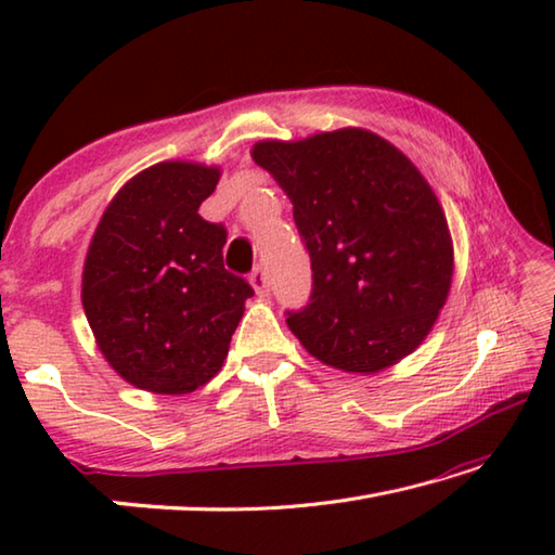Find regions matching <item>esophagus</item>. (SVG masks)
I'll return each mask as SVG.
<instances>
[{"mask_svg":"<svg viewBox=\"0 0 555 555\" xmlns=\"http://www.w3.org/2000/svg\"><path fill=\"white\" fill-rule=\"evenodd\" d=\"M249 281H251V286H255L257 294H261V296L269 294V279H267V269L264 267L257 264L255 269H251Z\"/></svg>","mask_w":555,"mask_h":555,"instance_id":"1","label":"esophagus"}]
</instances>
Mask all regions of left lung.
<instances>
[{
    "instance_id": "8db88e82",
    "label": "left lung",
    "mask_w": 555,
    "mask_h": 555,
    "mask_svg": "<svg viewBox=\"0 0 555 555\" xmlns=\"http://www.w3.org/2000/svg\"><path fill=\"white\" fill-rule=\"evenodd\" d=\"M294 203L311 298L286 323L331 367L372 374L416 350L443 308L453 244L443 208L397 146L364 129L259 142Z\"/></svg>"
}]
</instances>
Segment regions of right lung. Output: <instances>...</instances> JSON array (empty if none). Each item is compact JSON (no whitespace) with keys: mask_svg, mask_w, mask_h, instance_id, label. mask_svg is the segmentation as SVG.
<instances>
[{"mask_svg":"<svg viewBox=\"0 0 555 555\" xmlns=\"http://www.w3.org/2000/svg\"><path fill=\"white\" fill-rule=\"evenodd\" d=\"M218 168H146L107 205L82 271V308L119 377L188 393L220 372L255 288L222 264L228 230L198 215Z\"/></svg>","mask_w":555,"mask_h":555,"instance_id":"1","label":"right lung"}]
</instances>
